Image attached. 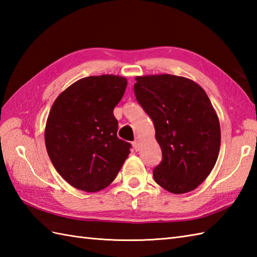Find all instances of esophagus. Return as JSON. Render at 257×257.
I'll list each match as a JSON object with an SVG mask.
<instances>
[{
  "mask_svg": "<svg viewBox=\"0 0 257 257\" xmlns=\"http://www.w3.org/2000/svg\"><path fill=\"white\" fill-rule=\"evenodd\" d=\"M133 147H134V149H135L136 151H139V149H140L139 141H138V140H135L134 143H133Z\"/></svg>",
  "mask_w": 257,
  "mask_h": 257,
  "instance_id": "1",
  "label": "esophagus"
}]
</instances>
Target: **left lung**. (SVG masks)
<instances>
[{"label": "left lung", "mask_w": 257, "mask_h": 257, "mask_svg": "<svg viewBox=\"0 0 257 257\" xmlns=\"http://www.w3.org/2000/svg\"><path fill=\"white\" fill-rule=\"evenodd\" d=\"M137 101L152 119L162 161L155 181L174 194L196 189L211 173L221 146L217 114L200 85L161 74L136 77Z\"/></svg>", "instance_id": "8db88e82"}]
</instances>
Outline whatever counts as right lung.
Here are the masks:
<instances>
[{"mask_svg": "<svg viewBox=\"0 0 257 257\" xmlns=\"http://www.w3.org/2000/svg\"><path fill=\"white\" fill-rule=\"evenodd\" d=\"M125 87L121 76H89L54 101L46 121V150L56 171L74 188L86 192L105 189L130 154L132 145L117 137L113 116Z\"/></svg>", "mask_w": 257, "mask_h": 257, "instance_id": "right-lung-1", "label": "right lung"}]
</instances>
